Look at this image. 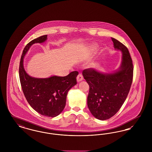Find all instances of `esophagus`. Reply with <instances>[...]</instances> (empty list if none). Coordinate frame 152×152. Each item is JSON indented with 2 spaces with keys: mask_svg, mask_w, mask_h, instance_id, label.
<instances>
[{
  "mask_svg": "<svg viewBox=\"0 0 152 152\" xmlns=\"http://www.w3.org/2000/svg\"><path fill=\"white\" fill-rule=\"evenodd\" d=\"M83 79H84V78H83V75L81 74V73H79V74L78 75L77 77V82H80V81H82V80H83Z\"/></svg>",
  "mask_w": 152,
  "mask_h": 152,
  "instance_id": "34e87169",
  "label": "esophagus"
}]
</instances>
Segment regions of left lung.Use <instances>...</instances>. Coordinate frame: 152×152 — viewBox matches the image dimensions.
Masks as SVG:
<instances>
[{"label":"left lung","mask_w":152,"mask_h":152,"mask_svg":"<svg viewBox=\"0 0 152 152\" xmlns=\"http://www.w3.org/2000/svg\"><path fill=\"white\" fill-rule=\"evenodd\" d=\"M111 39L115 48L123 53L119 69L113 73H102L92 68L83 71L89 86L88 108L100 120L110 118L121 108L129 92L133 76V65L128 48L116 39Z\"/></svg>","instance_id":"8db88e82"}]
</instances>
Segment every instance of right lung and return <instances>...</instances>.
Returning <instances> with one entry per match:
<instances>
[{
	"label": "right lung",
	"instance_id": "right-lung-1",
	"mask_svg": "<svg viewBox=\"0 0 152 152\" xmlns=\"http://www.w3.org/2000/svg\"><path fill=\"white\" fill-rule=\"evenodd\" d=\"M47 39V35L40 36L26 45L22 53L19 73L23 94L31 107L43 116L54 117L65 108L68 92L77 84L79 72L73 71L64 77L53 76L45 79L29 76L24 68V56L33 44L43 43Z\"/></svg>",
	"mask_w": 152,
	"mask_h": 152
}]
</instances>
